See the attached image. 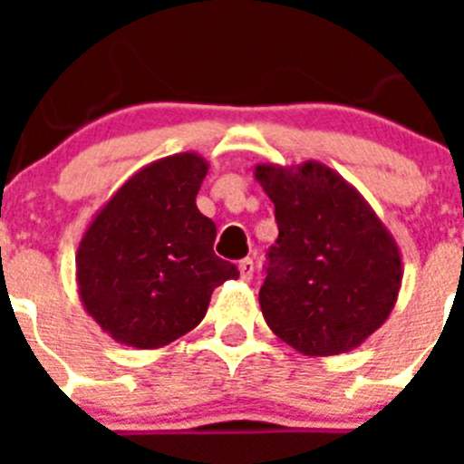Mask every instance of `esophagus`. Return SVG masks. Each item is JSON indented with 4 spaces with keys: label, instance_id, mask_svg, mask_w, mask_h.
Returning <instances> with one entry per match:
<instances>
[{
    "label": "esophagus",
    "instance_id": "obj_1",
    "mask_svg": "<svg viewBox=\"0 0 464 464\" xmlns=\"http://www.w3.org/2000/svg\"><path fill=\"white\" fill-rule=\"evenodd\" d=\"M253 272H256V265H253V260H251V257H244V260L239 262V276H241V281H251Z\"/></svg>",
    "mask_w": 464,
    "mask_h": 464
}]
</instances>
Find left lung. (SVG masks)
I'll return each mask as SVG.
<instances>
[{
  "label": "left lung",
  "instance_id": "obj_1",
  "mask_svg": "<svg viewBox=\"0 0 464 464\" xmlns=\"http://www.w3.org/2000/svg\"><path fill=\"white\" fill-rule=\"evenodd\" d=\"M274 202L260 309L269 330L304 355H339L388 321L401 288V253L374 208L323 162L256 167Z\"/></svg>",
  "mask_w": 464,
  "mask_h": 464
}]
</instances>
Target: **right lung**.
<instances>
[{
	"label": "right lung",
	"instance_id": "add662e5",
	"mask_svg": "<svg viewBox=\"0 0 464 464\" xmlns=\"http://www.w3.org/2000/svg\"><path fill=\"white\" fill-rule=\"evenodd\" d=\"M208 162L176 153L141 167L94 213L76 251L83 309L122 346L153 351L195 330L235 265L195 199Z\"/></svg>",
	"mask_w": 464,
	"mask_h": 464
}]
</instances>
